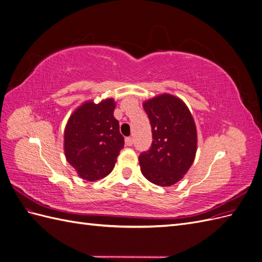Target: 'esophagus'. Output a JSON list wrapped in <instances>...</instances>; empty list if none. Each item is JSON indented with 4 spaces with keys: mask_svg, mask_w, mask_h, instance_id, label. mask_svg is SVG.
Segmentation results:
<instances>
[{
    "mask_svg": "<svg viewBox=\"0 0 262 262\" xmlns=\"http://www.w3.org/2000/svg\"><path fill=\"white\" fill-rule=\"evenodd\" d=\"M125 144L128 146H131L133 144V139L132 138H125Z\"/></svg>",
    "mask_w": 262,
    "mask_h": 262,
    "instance_id": "obj_1",
    "label": "esophagus"
}]
</instances>
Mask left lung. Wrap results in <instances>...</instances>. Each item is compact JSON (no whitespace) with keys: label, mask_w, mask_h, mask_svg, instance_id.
<instances>
[{"label":"left lung","mask_w":262,"mask_h":262,"mask_svg":"<svg viewBox=\"0 0 262 262\" xmlns=\"http://www.w3.org/2000/svg\"><path fill=\"white\" fill-rule=\"evenodd\" d=\"M143 108L153 142L139 156L141 171L154 185L172 186L187 173L195 157L198 140L192 115L184 101L169 94L146 100Z\"/></svg>","instance_id":"8db88e82"}]
</instances>
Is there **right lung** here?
Here are the masks:
<instances>
[{"label": "right lung", "mask_w": 262, "mask_h": 262, "mask_svg": "<svg viewBox=\"0 0 262 262\" xmlns=\"http://www.w3.org/2000/svg\"><path fill=\"white\" fill-rule=\"evenodd\" d=\"M116 102L113 98L99 104L86 101L71 115L64 130L67 161L77 175L95 181L109 175L124 145L114 117Z\"/></svg>", "instance_id": "right-lung-1"}]
</instances>
